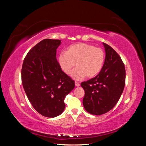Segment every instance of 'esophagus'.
I'll list each match as a JSON object with an SVG mask.
<instances>
[{
	"mask_svg": "<svg viewBox=\"0 0 146 146\" xmlns=\"http://www.w3.org/2000/svg\"><path fill=\"white\" fill-rule=\"evenodd\" d=\"M75 86H76V87H78V86H80V83H79V82H75Z\"/></svg>",
	"mask_w": 146,
	"mask_h": 146,
	"instance_id": "34e87169",
	"label": "esophagus"
}]
</instances>
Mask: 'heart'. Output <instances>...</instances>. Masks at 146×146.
I'll use <instances>...</instances> for the list:
<instances>
[{"label": "heart", "mask_w": 146, "mask_h": 146, "mask_svg": "<svg viewBox=\"0 0 146 146\" xmlns=\"http://www.w3.org/2000/svg\"><path fill=\"white\" fill-rule=\"evenodd\" d=\"M104 60L105 54L102 49L82 42L69 46L66 52L60 53L58 58L60 67L66 75H70L76 63L77 68L71 74L75 80L97 75L102 69Z\"/></svg>", "instance_id": "1"}]
</instances>
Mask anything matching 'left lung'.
I'll use <instances>...</instances> for the list:
<instances>
[{
	"label": "left lung",
	"instance_id": "left-lung-1",
	"mask_svg": "<svg viewBox=\"0 0 146 146\" xmlns=\"http://www.w3.org/2000/svg\"><path fill=\"white\" fill-rule=\"evenodd\" d=\"M106 58L102 69L95 77L81 83L85 91L83 105L90 114L100 115L117 104L125 86V70L119 55L103 43Z\"/></svg>",
	"mask_w": 146,
	"mask_h": 146
}]
</instances>
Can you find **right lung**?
<instances>
[{"label": "right lung", "mask_w": 146, "mask_h": 146, "mask_svg": "<svg viewBox=\"0 0 146 146\" xmlns=\"http://www.w3.org/2000/svg\"><path fill=\"white\" fill-rule=\"evenodd\" d=\"M60 40L44 39L27 54L21 71L22 82L36 111L53 118L62 113L64 98L75 88V81L64 73L56 58Z\"/></svg>", "instance_id": "right-lung-1"}]
</instances>
